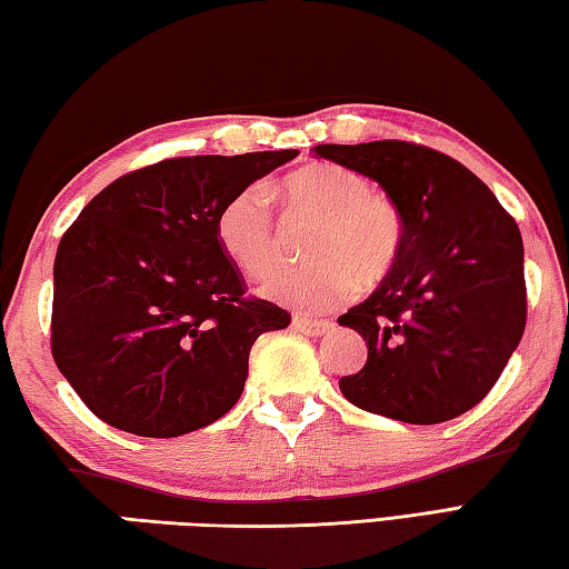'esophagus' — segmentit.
Masks as SVG:
<instances>
[{
	"mask_svg": "<svg viewBox=\"0 0 569 569\" xmlns=\"http://www.w3.org/2000/svg\"><path fill=\"white\" fill-rule=\"evenodd\" d=\"M292 327L297 331H302V335H307V337H325V335H329L331 329H335V325H331V321L307 319V317H295Z\"/></svg>",
	"mask_w": 569,
	"mask_h": 569,
	"instance_id": "34e87169",
	"label": "esophagus"
}]
</instances>
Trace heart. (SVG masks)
Instances as JSON below:
<instances>
[{"label":"heart","instance_id":"b5f03b06","mask_svg":"<svg viewBox=\"0 0 569 569\" xmlns=\"http://www.w3.org/2000/svg\"><path fill=\"white\" fill-rule=\"evenodd\" d=\"M287 218L317 222L305 240L312 262L274 274L262 292L274 302L327 312L341 299L389 282L406 254V216L389 192L373 190L359 170L319 160L289 173L282 183ZM216 238L228 260L250 277H267L284 260L287 244L270 196L248 186L222 202Z\"/></svg>","mask_w":569,"mask_h":569}]
</instances>
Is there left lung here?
<instances>
[{
  "label": "left lung",
  "instance_id": "8db88e82",
  "mask_svg": "<svg viewBox=\"0 0 569 569\" xmlns=\"http://www.w3.org/2000/svg\"><path fill=\"white\" fill-rule=\"evenodd\" d=\"M359 170L406 216V254L389 282L339 317L369 347L339 381L363 411L431 426L473 409L500 379L528 319L518 222L478 176L409 141L315 146Z\"/></svg>",
  "mask_w": 569,
  "mask_h": 569
}]
</instances>
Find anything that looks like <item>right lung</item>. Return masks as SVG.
<instances>
[{"mask_svg":"<svg viewBox=\"0 0 569 569\" xmlns=\"http://www.w3.org/2000/svg\"><path fill=\"white\" fill-rule=\"evenodd\" d=\"M297 153L160 160L113 180L63 232L51 357L103 423L176 438L238 403L254 339L292 317L248 295L216 218Z\"/></svg>","mask_w":569,"mask_h":569,"instance_id":"right-lung-1","label":"right lung"}]
</instances>
